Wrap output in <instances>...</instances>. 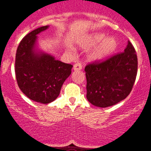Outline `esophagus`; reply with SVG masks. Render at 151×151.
Wrapping results in <instances>:
<instances>
[{"instance_id": "obj_1", "label": "esophagus", "mask_w": 151, "mask_h": 151, "mask_svg": "<svg viewBox=\"0 0 151 151\" xmlns=\"http://www.w3.org/2000/svg\"><path fill=\"white\" fill-rule=\"evenodd\" d=\"M74 70H80L82 69V66H81V63H76L74 65V68H73Z\"/></svg>"}]
</instances>
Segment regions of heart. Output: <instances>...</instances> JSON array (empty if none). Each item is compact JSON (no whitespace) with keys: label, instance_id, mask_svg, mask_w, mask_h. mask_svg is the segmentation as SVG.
<instances>
[{"label":"heart","instance_id":"obj_1","mask_svg":"<svg viewBox=\"0 0 151 151\" xmlns=\"http://www.w3.org/2000/svg\"><path fill=\"white\" fill-rule=\"evenodd\" d=\"M96 45L97 47H95L88 55L89 60L92 62L101 61L110 56L116 50L118 43L113 37H106L104 33H95L86 37L81 44V47L85 50L92 48Z\"/></svg>","mask_w":151,"mask_h":151}]
</instances>
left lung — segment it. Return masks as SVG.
I'll return each instance as SVG.
<instances>
[{
	"instance_id": "obj_1",
	"label": "left lung",
	"mask_w": 151,
	"mask_h": 151,
	"mask_svg": "<svg viewBox=\"0 0 151 151\" xmlns=\"http://www.w3.org/2000/svg\"><path fill=\"white\" fill-rule=\"evenodd\" d=\"M137 70V55L132 44L128 41L123 52L86 66V99L100 108L117 104L131 92Z\"/></svg>"
}]
</instances>
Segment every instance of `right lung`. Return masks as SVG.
Listing matches in <instances>:
<instances>
[{
	"mask_svg": "<svg viewBox=\"0 0 151 151\" xmlns=\"http://www.w3.org/2000/svg\"><path fill=\"white\" fill-rule=\"evenodd\" d=\"M48 28L49 25L40 27L25 36L16 50L15 62L19 89L28 99L42 104L56 99L73 67L38 50L37 35Z\"/></svg>",
	"mask_w": 151,
	"mask_h": 151,
	"instance_id": "add662e5",
	"label": "right lung"
}]
</instances>
